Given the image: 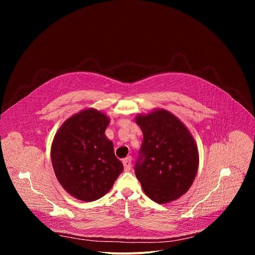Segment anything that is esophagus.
Instances as JSON below:
<instances>
[{
  "mask_svg": "<svg viewBox=\"0 0 255 255\" xmlns=\"http://www.w3.org/2000/svg\"><path fill=\"white\" fill-rule=\"evenodd\" d=\"M131 160H132L131 156H128L125 159H123V165H124L125 171H129L131 169Z\"/></svg>",
  "mask_w": 255,
  "mask_h": 255,
  "instance_id": "34e87169",
  "label": "esophagus"
}]
</instances>
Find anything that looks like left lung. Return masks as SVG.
I'll list each match as a JSON object with an SVG mask.
<instances>
[{"label": "left lung", "instance_id": "1", "mask_svg": "<svg viewBox=\"0 0 255 255\" xmlns=\"http://www.w3.org/2000/svg\"><path fill=\"white\" fill-rule=\"evenodd\" d=\"M135 121L143 133L135 174L144 193L158 204L177 200L193 185L199 167L193 135L163 109L139 114Z\"/></svg>", "mask_w": 255, "mask_h": 255}]
</instances>
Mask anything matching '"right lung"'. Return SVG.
Returning <instances> with one entry per match:
<instances>
[{"label": "right lung", "instance_id": "right-lung-1", "mask_svg": "<svg viewBox=\"0 0 255 255\" xmlns=\"http://www.w3.org/2000/svg\"><path fill=\"white\" fill-rule=\"evenodd\" d=\"M107 115L90 108L69 117L51 144V162L61 187L74 198L92 202L105 196L123 171L114 145L105 135Z\"/></svg>", "mask_w": 255, "mask_h": 255}]
</instances>
